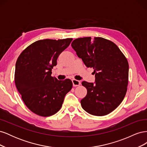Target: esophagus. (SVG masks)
I'll return each instance as SVG.
<instances>
[{
  "mask_svg": "<svg viewBox=\"0 0 147 147\" xmlns=\"http://www.w3.org/2000/svg\"><path fill=\"white\" fill-rule=\"evenodd\" d=\"M72 83H73V86H78L80 85V84H81L80 82L77 80H75V79H73L72 80Z\"/></svg>",
  "mask_w": 147,
  "mask_h": 147,
  "instance_id": "obj_1",
  "label": "esophagus"
}]
</instances>
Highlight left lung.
Returning <instances> with one entry per match:
<instances>
[{"label": "left lung", "mask_w": 147, "mask_h": 147, "mask_svg": "<svg viewBox=\"0 0 147 147\" xmlns=\"http://www.w3.org/2000/svg\"><path fill=\"white\" fill-rule=\"evenodd\" d=\"M72 47L87 67L93 68L95 83L84 81L87 94L82 108L95 116H104L117 109L127 91L129 64L116 44L102 37L78 38Z\"/></svg>", "instance_id": "8db88e82"}]
</instances>
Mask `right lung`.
<instances>
[{
    "mask_svg": "<svg viewBox=\"0 0 147 147\" xmlns=\"http://www.w3.org/2000/svg\"><path fill=\"white\" fill-rule=\"evenodd\" d=\"M72 38L44 39L31 44L18 58L15 82L27 107L41 117H50L61 109L65 96L72 88L70 79L51 76L57 59Z\"/></svg>",
    "mask_w": 147,
    "mask_h": 147,
    "instance_id": "add662e5",
    "label": "right lung"
}]
</instances>
